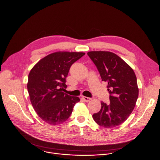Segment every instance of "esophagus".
<instances>
[{"mask_svg":"<svg viewBox=\"0 0 160 160\" xmlns=\"http://www.w3.org/2000/svg\"><path fill=\"white\" fill-rule=\"evenodd\" d=\"M82 99H83V101H85V102H88L89 101L91 100V98H88V97H85V96H83V97H82Z\"/></svg>","mask_w":160,"mask_h":160,"instance_id":"obj_1","label":"esophagus"}]
</instances>
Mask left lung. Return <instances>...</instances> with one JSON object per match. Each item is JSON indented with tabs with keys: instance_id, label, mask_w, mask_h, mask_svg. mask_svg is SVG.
I'll return each instance as SVG.
<instances>
[{
	"instance_id": "obj_1",
	"label": "left lung",
	"mask_w": 160,
	"mask_h": 160,
	"mask_svg": "<svg viewBox=\"0 0 160 160\" xmlns=\"http://www.w3.org/2000/svg\"><path fill=\"white\" fill-rule=\"evenodd\" d=\"M96 66L102 81L108 83L109 104L101 102L92 118L100 126L112 128L123 123L132 113L139 96L137 78L132 68L117 54L108 51L87 53Z\"/></svg>"
}]
</instances>
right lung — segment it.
Instances as JSON below:
<instances>
[{
	"label": "right lung",
	"mask_w": 160,
	"mask_h": 160,
	"mask_svg": "<svg viewBox=\"0 0 160 160\" xmlns=\"http://www.w3.org/2000/svg\"><path fill=\"white\" fill-rule=\"evenodd\" d=\"M84 52H57L40 59L28 75V92L38 117L51 125L64 122L71 115L75 104L80 101L64 92L66 78L71 66Z\"/></svg>",
	"instance_id": "add662e5"
}]
</instances>
